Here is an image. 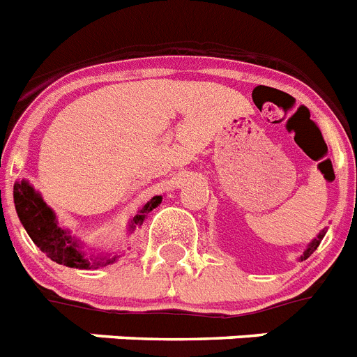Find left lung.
I'll return each instance as SVG.
<instances>
[{
	"instance_id": "obj_1",
	"label": "left lung",
	"mask_w": 357,
	"mask_h": 357,
	"mask_svg": "<svg viewBox=\"0 0 357 357\" xmlns=\"http://www.w3.org/2000/svg\"><path fill=\"white\" fill-rule=\"evenodd\" d=\"M324 236H325V229H324V231H321V233H319V234H318V238H314V242L310 243L309 248H307V251H305V252H303V257H301V260H307V258H309V257H310V255H312V252H314V251H316V249H318L319 242H321V238H324Z\"/></svg>"
}]
</instances>
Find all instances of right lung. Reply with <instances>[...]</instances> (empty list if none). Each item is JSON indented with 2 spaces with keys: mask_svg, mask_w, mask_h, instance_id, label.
<instances>
[{
  "mask_svg": "<svg viewBox=\"0 0 357 357\" xmlns=\"http://www.w3.org/2000/svg\"><path fill=\"white\" fill-rule=\"evenodd\" d=\"M162 202V197H153L146 204L144 208L139 211V215L133 218V224H142L146 218V213H149L158 204ZM14 204L20 216L21 224L26 229L32 242L47 255L50 260L66 267H77V269H90V261L83 257V252L79 251V245L70 238V234L65 233L57 225L56 215L43 202L36 191L26 184L25 181L14 184ZM115 258H109L105 261H93L96 266H106Z\"/></svg>",
  "mask_w": 357,
  "mask_h": 357,
  "instance_id": "right-lung-1",
  "label": "right lung"
}]
</instances>
